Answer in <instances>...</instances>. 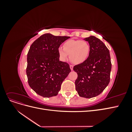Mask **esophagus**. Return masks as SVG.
I'll return each instance as SVG.
<instances>
[{
  "label": "esophagus",
  "mask_w": 132,
  "mask_h": 132,
  "mask_svg": "<svg viewBox=\"0 0 132 132\" xmlns=\"http://www.w3.org/2000/svg\"><path fill=\"white\" fill-rule=\"evenodd\" d=\"M70 68L71 69V70H73V65H70Z\"/></svg>",
  "instance_id": "esophagus-1"
}]
</instances>
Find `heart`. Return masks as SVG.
Returning <instances> with one entry per match:
<instances>
[{"mask_svg": "<svg viewBox=\"0 0 132 132\" xmlns=\"http://www.w3.org/2000/svg\"><path fill=\"white\" fill-rule=\"evenodd\" d=\"M90 52V46L85 41L70 39L63 45V48H58L60 58L65 61L69 55V59L74 64H81L89 57Z\"/></svg>", "mask_w": 132, "mask_h": 132, "instance_id": "heart-1", "label": "heart"}]
</instances>
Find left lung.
I'll return each instance as SVG.
<instances>
[{
	"label": "left lung",
	"mask_w": 132,
	"mask_h": 132,
	"mask_svg": "<svg viewBox=\"0 0 132 132\" xmlns=\"http://www.w3.org/2000/svg\"><path fill=\"white\" fill-rule=\"evenodd\" d=\"M90 46L89 57L74 67L78 74L75 84L80 97L90 98L100 94L110 81L111 62L109 49L94 36L84 38Z\"/></svg>",
	"instance_id": "obj_1"
}]
</instances>
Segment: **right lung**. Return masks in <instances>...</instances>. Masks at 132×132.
Wrapping results in <instances>:
<instances>
[{
	"label": "right lung",
	"mask_w": 132,
	"mask_h": 132,
	"mask_svg": "<svg viewBox=\"0 0 132 132\" xmlns=\"http://www.w3.org/2000/svg\"><path fill=\"white\" fill-rule=\"evenodd\" d=\"M69 38L45 34L30 46L27 57L28 83L41 96L57 95L62 82L71 71L68 64L59 61L58 54L60 45Z\"/></svg>",
	"instance_id": "obj_1"
}]
</instances>
